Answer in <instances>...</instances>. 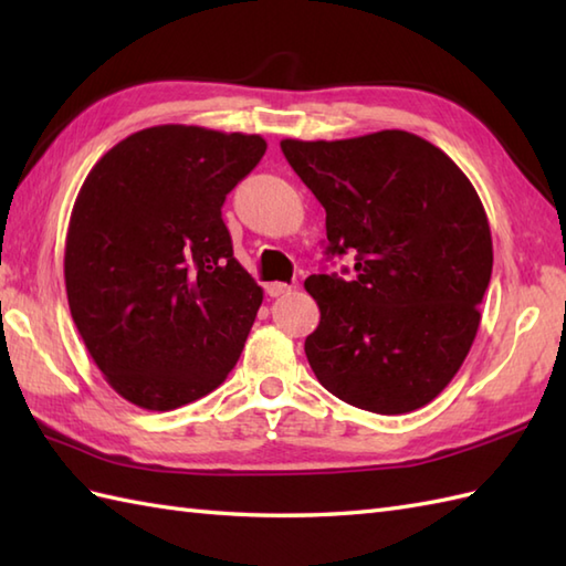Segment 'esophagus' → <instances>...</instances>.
Here are the masks:
<instances>
[{"mask_svg": "<svg viewBox=\"0 0 566 566\" xmlns=\"http://www.w3.org/2000/svg\"><path fill=\"white\" fill-rule=\"evenodd\" d=\"M294 290L292 284H282V282H270L268 286H264V292H268L270 296H284V294H290Z\"/></svg>", "mask_w": 566, "mask_h": 566, "instance_id": "34e87169", "label": "esophagus"}]
</instances>
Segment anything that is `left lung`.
I'll return each instance as SVG.
<instances>
[{"mask_svg":"<svg viewBox=\"0 0 566 566\" xmlns=\"http://www.w3.org/2000/svg\"><path fill=\"white\" fill-rule=\"evenodd\" d=\"M326 209V255L355 274H311L321 308L304 350L340 401L399 416L430 403L462 367L479 328L494 248L472 182L408 130L347 140H282ZM347 274V270H343Z\"/></svg>","mask_w":566,"mask_h":566,"instance_id":"1","label":"left lung"}]
</instances>
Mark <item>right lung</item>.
<instances>
[{"label":"right lung","instance_id":"obj_1","mask_svg":"<svg viewBox=\"0 0 566 566\" xmlns=\"http://www.w3.org/2000/svg\"><path fill=\"white\" fill-rule=\"evenodd\" d=\"M264 150L260 136L153 126L84 179L65 243L67 304L126 401L172 411L235 367L262 290L233 258L221 207Z\"/></svg>","mask_w":566,"mask_h":566}]
</instances>
